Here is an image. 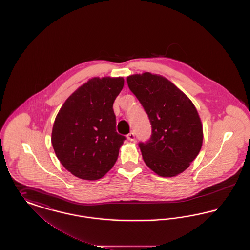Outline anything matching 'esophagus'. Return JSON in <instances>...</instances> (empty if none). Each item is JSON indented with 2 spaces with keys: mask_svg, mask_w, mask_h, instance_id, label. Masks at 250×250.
Returning a JSON list of instances; mask_svg holds the SVG:
<instances>
[{
  "mask_svg": "<svg viewBox=\"0 0 250 250\" xmlns=\"http://www.w3.org/2000/svg\"><path fill=\"white\" fill-rule=\"evenodd\" d=\"M127 140L128 141H130V142H133L134 140H135V135H134V133H129L128 135H127Z\"/></svg>",
  "mask_w": 250,
  "mask_h": 250,
  "instance_id": "1",
  "label": "esophagus"
}]
</instances>
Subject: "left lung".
<instances>
[{
  "label": "left lung",
  "mask_w": 250,
  "mask_h": 250,
  "mask_svg": "<svg viewBox=\"0 0 250 250\" xmlns=\"http://www.w3.org/2000/svg\"><path fill=\"white\" fill-rule=\"evenodd\" d=\"M126 81L152 125L151 139L140 143L145 164L161 177L177 176L202 149L203 130L197 108L161 75L144 72L130 75Z\"/></svg>",
  "instance_id": "left-lung-1"
}]
</instances>
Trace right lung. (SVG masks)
<instances>
[{
	"mask_svg": "<svg viewBox=\"0 0 250 250\" xmlns=\"http://www.w3.org/2000/svg\"><path fill=\"white\" fill-rule=\"evenodd\" d=\"M125 83L123 77H95L63 103L51 131L55 155L78 178H102L114 166L125 137L116 132L113 102Z\"/></svg>",
	"mask_w": 250,
	"mask_h": 250,
	"instance_id": "right-lung-1",
	"label": "right lung"
}]
</instances>
